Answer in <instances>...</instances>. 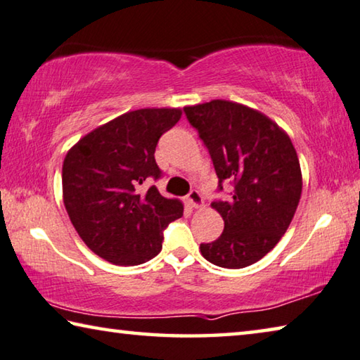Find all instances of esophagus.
Listing matches in <instances>:
<instances>
[{
    "instance_id": "1",
    "label": "esophagus",
    "mask_w": 360,
    "mask_h": 360,
    "mask_svg": "<svg viewBox=\"0 0 360 360\" xmlns=\"http://www.w3.org/2000/svg\"><path fill=\"white\" fill-rule=\"evenodd\" d=\"M186 201L194 209H202L204 207V199L201 196V193L196 191V190L190 191V194H188V196H186Z\"/></svg>"
}]
</instances>
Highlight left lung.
<instances>
[{
  "label": "left lung",
  "mask_w": 360,
  "mask_h": 360,
  "mask_svg": "<svg viewBox=\"0 0 360 360\" xmlns=\"http://www.w3.org/2000/svg\"><path fill=\"white\" fill-rule=\"evenodd\" d=\"M185 113L207 146L220 190L223 180L234 185L228 201L212 202L225 229L199 249L217 266H250L274 249L295 215L303 186L295 146L271 117L231 100L191 105Z\"/></svg>",
  "instance_id": "8db88e82"
}]
</instances>
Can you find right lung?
<instances>
[{
    "instance_id": "right-lung-1",
    "label": "right lung",
    "mask_w": 360,
    "mask_h": 360,
    "mask_svg": "<svg viewBox=\"0 0 360 360\" xmlns=\"http://www.w3.org/2000/svg\"><path fill=\"white\" fill-rule=\"evenodd\" d=\"M181 117L180 108H140L81 137L62 167L67 214L84 244L113 264L132 266L162 249V229L184 215L179 199L140 185L161 175L155 150Z\"/></svg>"
}]
</instances>
